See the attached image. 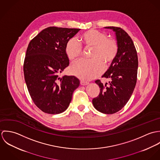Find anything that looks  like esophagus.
<instances>
[{"instance_id": "1", "label": "esophagus", "mask_w": 160, "mask_h": 160, "mask_svg": "<svg viewBox=\"0 0 160 160\" xmlns=\"http://www.w3.org/2000/svg\"><path fill=\"white\" fill-rule=\"evenodd\" d=\"M80 83H81V84L82 86H86V85H88L89 84L88 82H86V81H81Z\"/></svg>"}]
</instances>
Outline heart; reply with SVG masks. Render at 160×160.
I'll return each instance as SVG.
<instances>
[{"mask_svg": "<svg viewBox=\"0 0 160 160\" xmlns=\"http://www.w3.org/2000/svg\"><path fill=\"white\" fill-rule=\"evenodd\" d=\"M106 33L89 29L80 36V41L87 48H93L90 58L92 60H81L73 63L70 67L71 72L82 80H91L100 75L106 65L113 62L118 53V47L116 41L107 38ZM65 53L71 61L78 59L82 54V47L74 38L67 41Z\"/></svg>", "mask_w": 160, "mask_h": 160, "instance_id": "b5f03b06", "label": "heart"}]
</instances>
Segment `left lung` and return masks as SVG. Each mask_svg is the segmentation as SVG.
I'll return each instance as SVG.
<instances>
[{
  "instance_id": "1",
  "label": "left lung",
  "mask_w": 160,
  "mask_h": 160,
  "mask_svg": "<svg viewBox=\"0 0 160 160\" xmlns=\"http://www.w3.org/2000/svg\"><path fill=\"white\" fill-rule=\"evenodd\" d=\"M114 32L118 47V53L108 70L102 76L111 81L103 85L100 80L95 83L100 88L99 95L93 98L94 108L105 114H113L121 110L130 99L137 82L138 57L134 42L121 28L108 26Z\"/></svg>"
}]
</instances>
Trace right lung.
Returning <instances> with one entry per match:
<instances>
[{
  "label": "right lung",
  "mask_w": 160,
  "mask_h": 160,
  "mask_svg": "<svg viewBox=\"0 0 160 160\" xmlns=\"http://www.w3.org/2000/svg\"><path fill=\"white\" fill-rule=\"evenodd\" d=\"M80 29L48 27L29 42L23 71L29 93L35 105L48 114L65 112L79 84L74 76H59L68 67L65 46Z\"/></svg>",
  "instance_id": "add662e5"
}]
</instances>
